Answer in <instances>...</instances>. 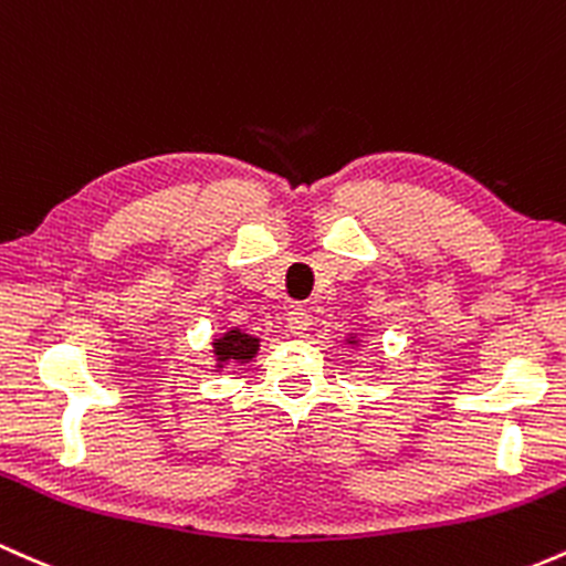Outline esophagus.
I'll return each mask as SVG.
<instances>
[{"label": "esophagus", "instance_id": "obj_1", "mask_svg": "<svg viewBox=\"0 0 566 566\" xmlns=\"http://www.w3.org/2000/svg\"><path fill=\"white\" fill-rule=\"evenodd\" d=\"M285 326H289V332L294 336H304L310 332V326H313V315L302 307H291L285 313Z\"/></svg>", "mask_w": 566, "mask_h": 566}]
</instances>
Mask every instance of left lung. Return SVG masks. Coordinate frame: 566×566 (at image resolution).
I'll return each instance as SVG.
<instances>
[{
	"label": "left lung",
	"instance_id": "1",
	"mask_svg": "<svg viewBox=\"0 0 566 566\" xmlns=\"http://www.w3.org/2000/svg\"><path fill=\"white\" fill-rule=\"evenodd\" d=\"M347 345H355V347H358V336H347Z\"/></svg>",
	"mask_w": 566,
	"mask_h": 566
}]
</instances>
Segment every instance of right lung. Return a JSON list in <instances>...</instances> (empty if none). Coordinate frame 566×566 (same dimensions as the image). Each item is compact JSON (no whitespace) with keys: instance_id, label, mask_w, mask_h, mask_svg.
I'll use <instances>...</instances> for the list:
<instances>
[{"instance_id":"right-lung-1","label":"right lung","mask_w":566,"mask_h":566,"mask_svg":"<svg viewBox=\"0 0 566 566\" xmlns=\"http://www.w3.org/2000/svg\"><path fill=\"white\" fill-rule=\"evenodd\" d=\"M259 336L245 334L243 328H230V332L219 334L211 342L213 358H216V371H221L227 364H249V360L256 358L259 353Z\"/></svg>"}]
</instances>
